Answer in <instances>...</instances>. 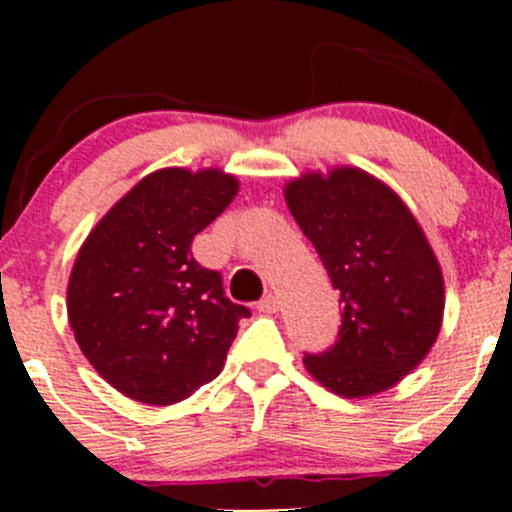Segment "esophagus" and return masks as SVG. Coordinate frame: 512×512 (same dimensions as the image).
Wrapping results in <instances>:
<instances>
[{
	"label": "esophagus",
	"instance_id": "34e87169",
	"mask_svg": "<svg viewBox=\"0 0 512 512\" xmlns=\"http://www.w3.org/2000/svg\"><path fill=\"white\" fill-rule=\"evenodd\" d=\"M257 309H260V312H265V314L277 312V309H280V299H277V294H272V292L265 294V297L257 302Z\"/></svg>",
	"mask_w": 512,
	"mask_h": 512
}]
</instances>
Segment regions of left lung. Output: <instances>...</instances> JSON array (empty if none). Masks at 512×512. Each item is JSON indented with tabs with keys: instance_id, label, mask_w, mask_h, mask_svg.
Masks as SVG:
<instances>
[{
	"instance_id": "1",
	"label": "left lung",
	"mask_w": 512,
	"mask_h": 512,
	"mask_svg": "<svg viewBox=\"0 0 512 512\" xmlns=\"http://www.w3.org/2000/svg\"><path fill=\"white\" fill-rule=\"evenodd\" d=\"M285 200L342 302L337 342L304 354L307 371L344 399L399 384L431 352L446 304L441 265L416 218L359 168L294 178Z\"/></svg>"
}]
</instances>
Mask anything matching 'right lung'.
I'll list each match as a JSON object with an SVG mask.
<instances>
[{"instance_id": "add662e5", "label": "right lung", "mask_w": 512, "mask_h": 512, "mask_svg": "<svg viewBox=\"0 0 512 512\" xmlns=\"http://www.w3.org/2000/svg\"><path fill=\"white\" fill-rule=\"evenodd\" d=\"M218 168H163L133 185L86 237L66 309L81 352L128 399L168 406L223 371L250 309L190 252L237 195Z\"/></svg>"}]
</instances>
